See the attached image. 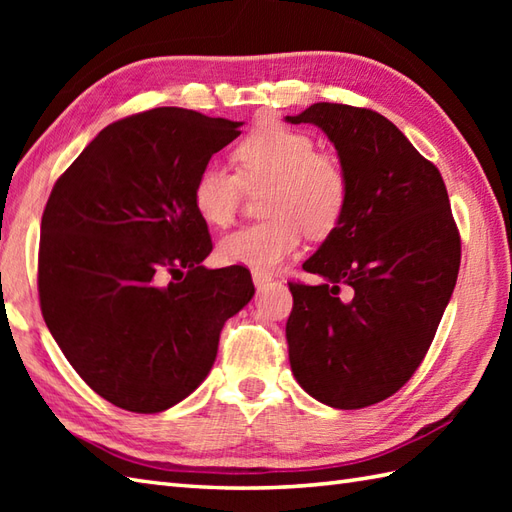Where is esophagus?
<instances>
[{"mask_svg":"<svg viewBox=\"0 0 512 512\" xmlns=\"http://www.w3.org/2000/svg\"><path fill=\"white\" fill-rule=\"evenodd\" d=\"M270 279H273V277H270L268 273H259V270H253V284L257 288H264Z\"/></svg>","mask_w":512,"mask_h":512,"instance_id":"esophagus-1","label":"esophagus"}]
</instances>
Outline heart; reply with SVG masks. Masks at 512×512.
I'll return each instance as SVG.
<instances>
[{"mask_svg": "<svg viewBox=\"0 0 512 512\" xmlns=\"http://www.w3.org/2000/svg\"><path fill=\"white\" fill-rule=\"evenodd\" d=\"M237 171L206 162L193 182V206L204 222L228 226L242 202L244 187H266V220L237 228L220 242L228 264L273 270L301 246L303 231L323 239L339 228L350 180L341 162L319 154L312 136L279 123L255 127L235 147Z\"/></svg>", "mask_w": 512, "mask_h": 512, "instance_id": "1", "label": "heart"}]
</instances>
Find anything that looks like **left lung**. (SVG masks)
Here are the masks:
<instances>
[{"mask_svg":"<svg viewBox=\"0 0 512 512\" xmlns=\"http://www.w3.org/2000/svg\"><path fill=\"white\" fill-rule=\"evenodd\" d=\"M292 125L328 136L350 180L339 228L290 281L297 383L323 405L361 409L407 383L436 336L460 270V231L438 167L367 107L314 103Z\"/></svg>","mask_w":512,"mask_h":512,"instance_id":"obj_1","label":"left lung"}]
</instances>
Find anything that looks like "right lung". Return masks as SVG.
I'll return each mask as SVG.
<instances>
[{
	"label": "right lung",
	"instance_id": "add662e5",
	"mask_svg": "<svg viewBox=\"0 0 512 512\" xmlns=\"http://www.w3.org/2000/svg\"><path fill=\"white\" fill-rule=\"evenodd\" d=\"M237 121L156 107L107 125L52 187L39 303L54 341L112 405L158 413L211 372L224 323L253 299L242 266L209 270L193 182Z\"/></svg>",
	"mask_w": 512,
	"mask_h": 512
}]
</instances>
